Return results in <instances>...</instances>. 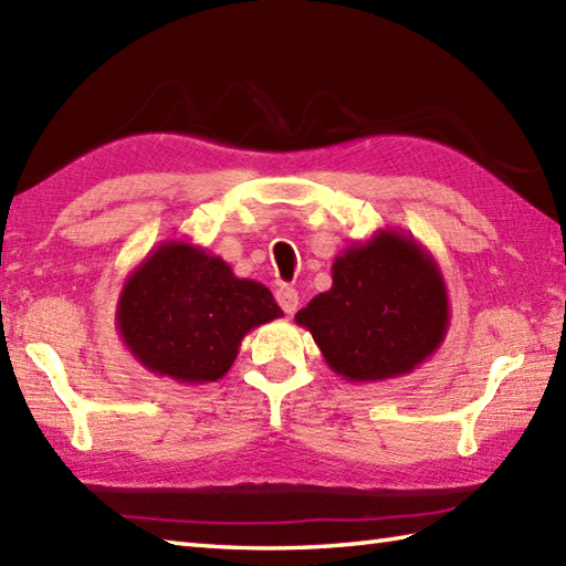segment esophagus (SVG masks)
Wrapping results in <instances>:
<instances>
[{
  "mask_svg": "<svg viewBox=\"0 0 566 566\" xmlns=\"http://www.w3.org/2000/svg\"><path fill=\"white\" fill-rule=\"evenodd\" d=\"M276 304L282 306V311L284 314H294V311L298 308V294H296V290H292V286H280V290H276Z\"/></svg>",
  "mask_w": 566,
  "mask_h": 566,
  "instance_id": "34e87169",
  "label": "esophagus"
}]
</instances>
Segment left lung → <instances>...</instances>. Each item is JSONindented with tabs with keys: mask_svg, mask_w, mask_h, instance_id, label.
I'll use <instances>...</instances> for the list:
<instances>
[{
	"mask_svg": "<svg viewBox=\"0 0 566 566\" xmlns=\"http://www.w3.org/2000/svg\"><path fill=\"white\" fill-rule=\"evenodd\" d=\"M326 365L347 381L411 375L450 328L436 258L411 233L379 228L333 262V286L294 316Z\"/></svg>",
	"mask_w": 566,
	"mask_h": 566,
	"instance_id": "1",
	"label": "left lung"
}]
</instances>
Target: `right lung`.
I'll return each instance as SVG.
<instances>
[{
  "mask_svg": "<svg viewBox=\"0 0 566 566\" xmlns=\"http://www.w3.org/2000/svg\"><path fill=\"white\" fill-rule=\"evenodd\" d=\"M272 292L189 240H163L126 276L116 328L138 365L179 384L219 381L245 335L282 318Z\"/></svg>",
  "mask_w": 566,
  "mask_h": 566,
  "instance_id": "add662e5",
  "label": "right lung"
}]
</instances>
